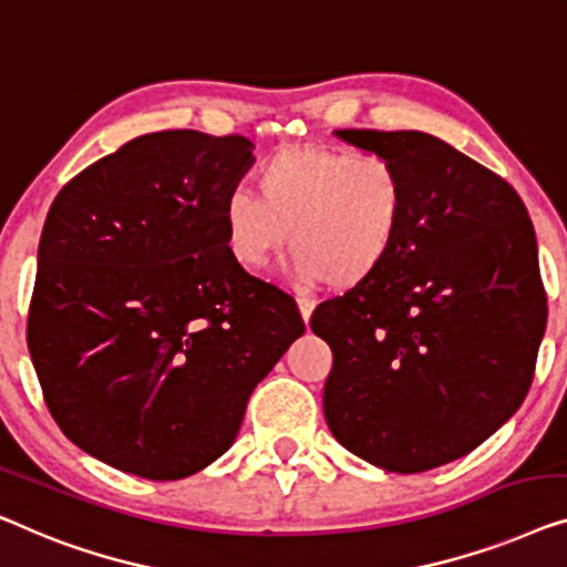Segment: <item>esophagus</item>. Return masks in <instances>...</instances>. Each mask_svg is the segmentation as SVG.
I'll return each instance as SVG.
<instances>
[{
    "mask_svg": "<svg viewBox=\"0 0 567 567\" xmlns=\"http://www.w3.org/2000/svg\"><path fill=\"white\" fill-rule=\"evenodd\" d=\"M298 308H300V316H302V321H310V316H313V310H316V300H310V298H306V295H298Z\"/></svg>",
    "mask_w": 567,
    "mask_h": 567,
    "instance_id": "1",
    "label": "esophagus"
}]
</instances>
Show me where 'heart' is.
<instances>
[{
    "instance_id": "b5f03b06",
    "label": "heart",
    "mask_w": 567,
    "mask_h": 567,
    "mask_svg": "<svg viewBox=\"0 0 567 567\" xmlns=\"http://www.w3.org/2000/svg\"><path fill=\"white\" fill-rule=\"evenodd\" d=\"M257 194L220 205L223 244L241 269L259 272L287 246L302 282L354 290L380 272L401 241L409 187L393 158L374 151L287 146L257 169Z\"/></svg>"
}]
</instances>
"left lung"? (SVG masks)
<instances>
[{"instance_id": "1", "label": "left lung", "mask_w": 567, "mask_h": 567, "mask_svg": "<svg viewBox=\"0 0 567 567\" xmlns=\"http://www.w3.org/2000/svg\"><path fill=\"white\" fill-rule=\"evenodd\" d=\"M401 166L409 215L380 272L326 300L323 413L341 446L388 473L473 452L519 411L547 326L537 238L516 189L421 131H333Z\"/></svg>"}]
</instances>
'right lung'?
I'll list each match as a JSON object with an SVG mask.
<instances>
[{
    "label": "right lung",
    "mask_w": 567,
    "mask_h": 567,
    "mask_svg": "<svg viewBox=\"0 0 567 567\" xmlns=\"http://www.w3.org/2000/svg\"><path fill=\"white\" fill-rule=\"evenodd\" d=\"M251 148L244 135H138L48 210L28 349L55 424L110 467L179 481L210 465L306 331L290 295L223 244L220 205Z\"/></svg>",
    "instance_id": "1"
}]
</instances>
